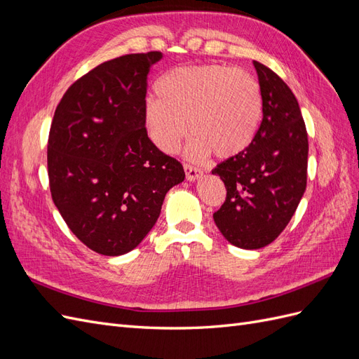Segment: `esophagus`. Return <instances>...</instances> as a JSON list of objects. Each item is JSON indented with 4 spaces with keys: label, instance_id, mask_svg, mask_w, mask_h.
<instances>
[{
    "label": "esophagus",
    "instance_id": "1",
    "mask_svg": "<svg viewBox=\"0 0 359 359\" xmlns=\"http://www.w3.org/2000/svg\"><path fill=\"white\" fill-rule=\"evenodd\" d=\"M184 170H186V178L189 181L198 180L202 175V170L199 168L193 166V165H189V163H186V165H184Z\"/></svg>",
    "mask_w": 359,
    "mask_h": 359
}]
</instances>
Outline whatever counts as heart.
Segmentation results:
<instances>
[{"label":"heart","instance_id":"obj_1","mask_svg":"<svg viewBox=\"0 0 359 359\" xmlns=\"http://www.w3.org/2000/svg\"><path fill=\"white\" fill-rule=\"evenodd\" d=\"M157 94L145 102L144 119L163 153L178 148L189 123L191 156L233 157L253 142L262 118L257 81L222 64L173 69L157 82Z\"/></svg>","mask_w":359,"mask_h":359}]
</instances>
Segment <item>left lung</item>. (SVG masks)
Masks as SVG:
<instances>
[{"label":"left lung","instance_id":"left-lung-1","mask_svg":"<svg viewBox=\"0 0 359 359\" xmlns=\"http://www.w3.org/2000/svg\"><path fill=\"white\" fill-rule=\"evenodd\" d=\"M257 72L262 112L253 142L212 169L226 187L214 222L231 244L256 250L283 232L307 187L309 137L297 97L262 62Z\"/></svg>","mask_w":359,"mask_h":359}]
</instances>
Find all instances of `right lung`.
<instances>
[{"instance_id": "add662e5", "label": "right lung", "mask_w": 359, "mask_h": 359, "mask_svg": "<svg viewBox=\"0 0 359 359\" xmlns=\"http://www.w3.org/2000/svg\"><path fill=\"white\" fill-rule=\"evenodd\" d=\"M161 52L106 61L69 86L48 139L50 196L69 229L93 252L119 256L158 219L182 165L148 137L144 106L149 67Z\"/></svg>"}]
</instances>
